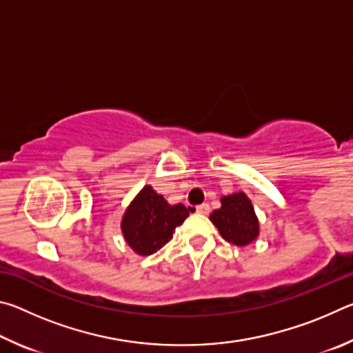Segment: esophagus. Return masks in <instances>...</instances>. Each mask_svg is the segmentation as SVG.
I'll return each instance as SVG.
<instances>
[{
	"instance_id": "obj_1",
	"label": "esophagus",
	"mask_w": 353,
	"mask_h": 353,
	"mask_svg": "<svg viewBox=\"0 0 353 353\" xmlns=\"http://www.w3.org/2000/svg\"><path fill=\"white\" fill-rule=\"evenodd\" d=\"M196 212H198L199 214H208L210 213V205L208 204H201L196 207Z\"/></svg>"
}]
</instances>
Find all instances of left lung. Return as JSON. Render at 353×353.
<instances>
[{
  "label": "left lung",
  "mask_w": 353,
  "mask_h": 353,
  "mask_svg": "<svg viewBox=\"0 0 353 353\" xmlns=\"http://www.w3.org/2000/svg\"><path fill=\"white\" fill-rule=\"evenodd\" d=\"M210 221L221 236L235 246H248L260 235V221L252 201L243 191L221 196V207L212 212Z\"/></svg>",
  "instance_id": "8db88e82"
}]
</instances>
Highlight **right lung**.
Masks as SVG:
<instances>
[{"label":"right lung","instance_id":"right-lung-1","mask_svg":"<svg viewBox=\"0 0 353 353\" xmlns=\"http://www.w3.org/2000/svg\"><path fill=\"white\" fill-rule=\"evenodd\" d=\"M191 208L171 205L151 185H145L121 218V234L139 255H151L168 243L176 227L188 218Z\"/></svg>","mask_w":353,"mask_h":353}]
</instances>
